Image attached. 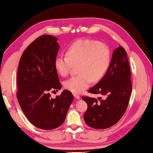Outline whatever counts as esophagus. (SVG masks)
Wrapping results in <instances>:
<instances>
[{
	"mask_svg": "<svg viewBox=\"0 0 153 153\" xmlns=\"http://www.w3.org/2000/svg\"><path fill=\"white\" fill-rule=\"evenodd\" d=\"M74 96L75 97V98L77 99V100H80V96L77 94H74Z\"/></svg>",
	"mask_w": 153,
	"mask_h": 153,
	"instance_id": "esophagus-1",
	"label": "esophagus"
}]
</instances>
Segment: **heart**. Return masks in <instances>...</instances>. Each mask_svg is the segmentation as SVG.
<instances>
[{
    "label": "heart",
    "instance_id": "obj_1",
    "mask_svg": "<svg viewBox=\"0 0 153 153\" xmlns=\"http://www.w3.org/2000/svg\"><path fill=\"white\" fill-rule=\"evenodd\" d=\"M110 63L108 47L91 39H79L66 51V56H58L55 68L63 77L70 74L74 66L77 65V74L64 83L66 89L74 93L86 90L91 81L100 80L106 73Z\"/></svg>",
    "mask_w": 153,
    "mask_h": 153
}]
</instances>
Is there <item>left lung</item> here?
<instances>
[{"instance_id":"obj_1","label":"left lung","mask_w":153,"mask_h":153,"mask_svg":"<svg viewBox=\"0 0 153 153\" xmlns=\"http://www.w3.org/2000/svg\"><path fill=\"white\" fill-rule=\"evenodd\" d=\"M131 77L126 51L120 46L114 51L106 74L88 91L102 95L104 98L82 97L88 106L84 115L88 126L96 129H104L118 122L126 112L131 98Z\"/></svg>"}]
</instances>
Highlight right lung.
I'll list each match as a JSON object with an SVG mask.
<instances>
[{"instance_id":"right-lung-1","label":"right lung","mask_w":153,"mask_h":153,"mask_svg":"<svg viewBox=\"0 0 153 153\" xmlns=\"http://www.w3.org/2000/svg\"><path fill=\"white\" fill-rule=\"evenodd\" d=\"M57 40L49 35L38 37L22 53L18 69L20 107L32 124L44 130L61 126L74 99L66 90L55 98L50 94L62 87L54 65L59 49Z\"/></svg>"}]
</instances>
